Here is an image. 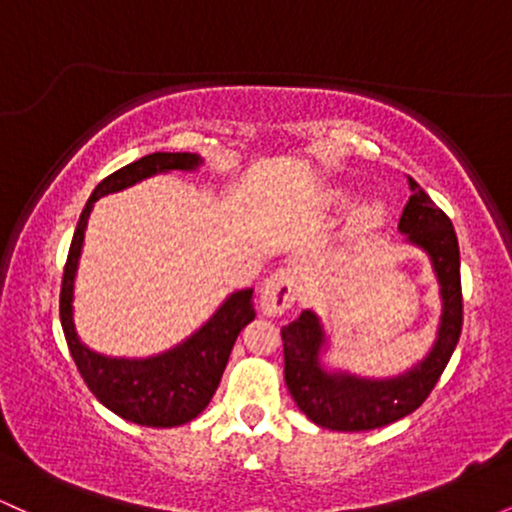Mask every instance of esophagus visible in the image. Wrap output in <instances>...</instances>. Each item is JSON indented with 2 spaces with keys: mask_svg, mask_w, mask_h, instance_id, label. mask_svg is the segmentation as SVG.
<instances>
[{
  "mask_svg": "<svg viewBox=\"0 0 512 512\" xmlns=\"http://www.w3.org/2000/svg\"><path fill=\"white\" fill-rule=\"evenodd\" d=\"M303 274L296 267H281L264 281L262 286V313L264 315H281L296 303L301 293Z\"/></svg>",
  "mask_w": 512,
  "mask_h": 512,
  "instance_id": "obj_1",
  "label": "esophagus"
}]
</instances>
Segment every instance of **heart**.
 Instances as JSON below:
<instances>
[{
  "mask_svg": "<svg viewBox=\"0 0 512 512\" xmlns=\"http://www.w3.org/2000/svg\"><path fill=\"white\" fill-rule=\"evenodd\" d=\"M334 199H337V202H344V195H334ZM370 219H373V216H375V211H370Z\"/></svg>",
  "mask_w": 512,
  "mask_h": 512,
  "instance_id": "1",
  "label": "heart"
}]
</instances>
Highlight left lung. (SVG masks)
<instances>
[{
  "label": "left lung",
  "mask_w": 512,
  "mask_h": 512,
  "mask_svg": "<svg viewBox=\"0 0 512 512\" xmlns=\"http://www.w3.org/2000/svg\"><path fill=\"white\" fill-rule=\"evenodd\" d=\"M409 202L404 204L399 231L431 255L443 293V317L436 346L424 361L395 380H363L344 373H325L317 363L322 349V327L315 313L303 310L281 327L284 342V378L298 409L310 421L330 431H370L392 424L426 402L448 366L462 332L460 245L455 228L443 209L409 178Z\"/></svg>",
  "instance_id": "1"
}]
</instances>
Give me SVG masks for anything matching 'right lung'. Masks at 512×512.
<instances>
[{
	"label": "right lung",
	"mask_w": 512,
	"mask_h": 512,
	"mask_svg": "<svg viewBox=\"0 0 512 512\" xmlns=\"http://www.w3.org/2000/svg\"><path fill=\"white\" fill-rule=\"evenodd\" d=\"M197 166V154H187V151L161 154L158 151V154L139 158V161L129 163V166L103 178L93 190V195L88 197L84 211H81L72 245H69L67 264H64L60 320L76 368H79L81 378H84L88 390L96 395L98 402L115 411L122 419L139 426H182L187 421L197 419L207 409L216 387L221 383L223 368H226L240 330L255 320L252 289L233 293L202 330L192 334L185 344L175 346L168 354L144 358V361H125V358H105L101 354H93L76 337L72 320L76 264H79L88 214H91L98 197L125 190V187L154 173L192 170Z\"/></svg>",
	"instance_id": "obj_1"
}]
</instances>
